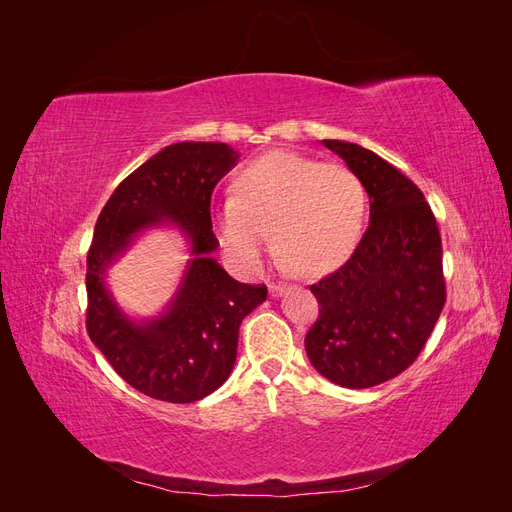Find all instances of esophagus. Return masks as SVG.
Returning a JSON list of instances; mask_svg holds the SVG:
<instances>
[{"label": "esophagus", "mask_w": 512, "mask_h": 512, "mask_svg": "<svg viewBox=\"0 0 512 512\" xmlns=\"http://www.w3.org/2000/svg\"><path fill=\"white\" fill-rule=\"evenodd\" d=\"M286 286H282V284H271L269 286V294H271V297L273 299H280V297H284V294H286Z\"/></svg>", "instance_id": "obj_1"}]
</instances>
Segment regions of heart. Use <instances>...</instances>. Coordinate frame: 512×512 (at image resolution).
I'll return each mask as SVG.
<instances>
[{"instance_id": "b5f03b06", "label": "heart", "mask_w": 512, "mask_h": 512, "mask_svg": "<svg viewBox=\"0 0 512 512\" xmlns=\"http://www.w3.org/2000/svg\"><path fill=\"white\" fill-rule=\"evenodd\" d=\"M365 213L363 185L344 164L269 151L247 164L237 194L213 211L222 250L252 273L273 245L309 273L329 271L354 252Z\"/></svg>"}]
</instances>
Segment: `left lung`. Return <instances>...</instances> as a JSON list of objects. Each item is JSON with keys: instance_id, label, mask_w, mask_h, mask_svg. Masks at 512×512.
Masks as SVG:
<instances>
[{"instance_id": "8db88e82", "label": "left lung", "mask_w": 512, "mask_h": 512, "mask_svg": "<svg viewBox=\"0 0 512 512\" xmlns=\"http://www.w3.org/2000/svg\"><path fill=\"white\" fill-rule=\"evenodd\" d=\"M359 177L369 226L350 260L309 286L320 316L305 335L309 363L346 389L399 376L421 354L442 314V241L423 192L356 143L322 141Z\"/></svg>"}]
</instances>
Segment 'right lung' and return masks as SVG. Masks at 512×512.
<instances>
[{"instance_id":"add662e5","label":"right lung","mask_w":512,"mask_h":512,"mask_svg":"<svg viewBox=\"0 0 512 512\" xmlns=\"http://www.w3.org/2000/svg\"><path fill=\"white\" fill-rule=\"evenodd\" d=\"M226 143H173L108 198L87 254V333L136 391L192 404L218 391L237 361L243 318L267 301V286L241 284L213 258L211 192L235 168ZM153 227H175L189 243L180 286L160 315L134 319L112 297L107 269Z\"/></svg>"}]
</instances>
